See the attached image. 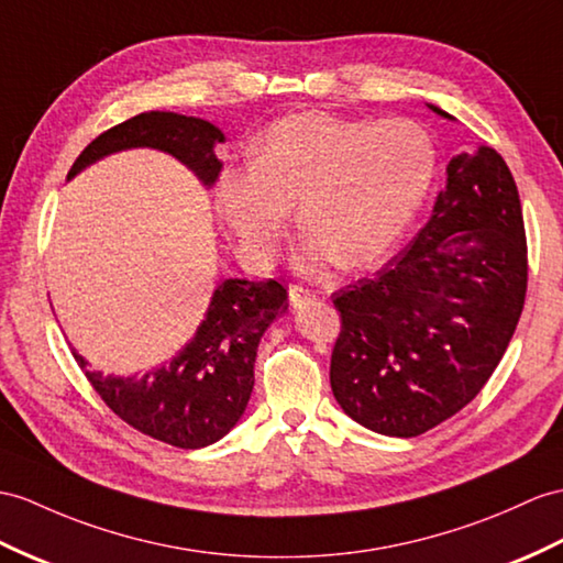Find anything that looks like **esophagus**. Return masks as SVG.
<instances>
[{
	"label": "esophagus",
	"mask_w": 563,
	"mask_h": 563,
	"mask_svg": "<svg viewBox=\"0 0 563 563\" xmlns=\"http://www.w3.org/2000/svg\"><path fill=\"white\" fill-rule=\"evenodd\" d=\"M312 296H314V294L308 291V289H303V286H298V284H291V286H289V300H291L294 308H303L306 303H310Z\"/></svg>",
	"instance_id": "1"
}]
</instances>
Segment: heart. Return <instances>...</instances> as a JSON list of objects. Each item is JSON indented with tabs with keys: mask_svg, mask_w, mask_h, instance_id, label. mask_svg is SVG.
Instances as JSON below:
<instances>
[{
	"mask_svg": "<svg viewBox=\"0 0 563 563\" xmlns=\"http://www.w3.org/2000/svg\"><path fill=\"white\" fill-rule=\"evenodd\" d=\"M434 174L437 145L420 123L306 109L274 121L253 162L224 164L212 200L251 263L274 257L298 202L308 263L332 257L341 269H361L399 243Z\"/></svg>",
	"mask_w": 563,
	"mask_h": 563,
	"instance_id": "b5f03b06",
	"label": "heart"
}]
</instances>
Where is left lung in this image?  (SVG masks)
Returning a JSON list of instances; mask_svg holds the SVG:
<instances>
[{"mask_svg":"<svg viewBox=\"0 0 563 563\" xmlns=\"http://www.w3.org/2000/svg\"><path fill=\"white\" fill-rule=\"evenodd\" d=\"M526 289L523 210L504 157L485 145L451 157L418 236L375 277L332 296L341 312L329 365L334 399L379 434L437 428L487 385Z\"/></svg>","mask_w":563,"mask_h":563,"instance_id":"left-lung-1","label":"left lung"}]
</instances>
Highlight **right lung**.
I'll return each mask as SVG.
<instances>
[{
  "label": "right lung",
  "instance_id": "right-lung-1",
  "mask_svg": "<svg viewBox=\"0 0 563 563\" xmlns=\"http://www.w3.org/2000/svg\"><path fill=\"white\" fill-rule=\"evenodd\" d=\"M224 133L210 121L174 112H143L100 133L74 162L66 178L88 164L131 147H153L176 157L205 186L214 184L222 162L214 145ZM286 289L274 279H224L217 286L196 336L172 363L143 377L90 373L71 349L92 389L131 428L178 449L208 446L234 428L255 385L253 365L265 329L286 310Z\"/></svg>",
  "mask_w": 563,
  "mask_h": 563
}]
</instances>
